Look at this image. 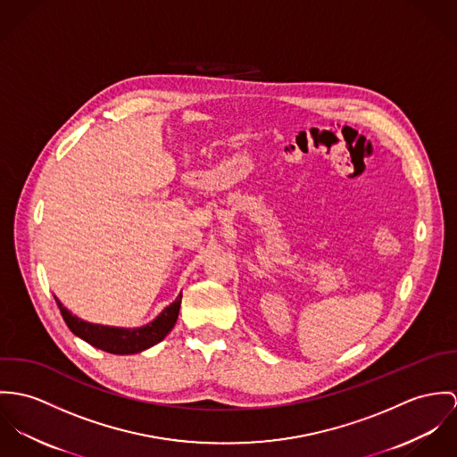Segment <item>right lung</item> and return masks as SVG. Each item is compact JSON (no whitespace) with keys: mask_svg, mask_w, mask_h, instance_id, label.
Returning <instances> with one entry per match:
<instances>
[{"mask_svg":"<svg viewBox=\"0 0 457 457\" xmlns=\"http://www.w3.org/2000/svg\"><path fill=\"white\" fill-rule=\"evenodd\" d=\"M180 300H182V295L170 306H166L153 322L142 328H133V329L86 322L77 315H71V312L64 308L57 298H55V303L59 306V312L73 335H77L84 342L91 344L96 349H102L104 353L124 355L137 354L159 344L173 329L177 322Z\"/></svg>","mask_w":457,"mask_h":457,"instance_id":"obj_1","label":"right lung"}]
</instances>
